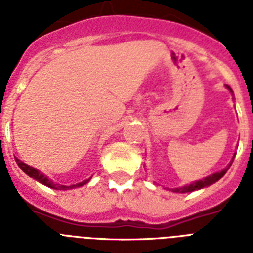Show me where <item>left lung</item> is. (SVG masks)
<instances>
[{"instance_id":"8db88e82","label":"left lung","mask_w":253,"mask_h":253,"mask_svg":"<svg viewBox=\"0 0 253 253\" xmlns=\"http://www.w3.org/2000/svg\"><path fill=\"white\" fill-rule=\"evenodd\" d=\"M226 87H227L228 90L231 91V94H234V91H232L231 87L227 86V85H226ZM235 155L236 154H234V156H232L231 163H230V164H228L226 168L222 169L220 172L212 173V174H210V176H208V177H205V178H202V180L193 181L192 184H186V185H184V186H180V188H174L172 192H174V193H190V192H194V190H200V189L206 188V186H210V185L215 184L216 181L220 180V178H222V177L226 174V172L228 170V168L231 167L232 162H234V158H235Z\"/></svg>"}]
</instances>
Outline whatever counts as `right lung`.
Returning a JSON list of instances; mask_svg holds the SVG:
<instances>
[{
  "instance_id": "add662e5",
  "label": "right lung",
  "mask_w": 253,
  "mask_h": 253,
  "mask_svg": "<svg viewBox=\"0 0 253 253\" xmlns=\"http://www.w3.org/2000/svg\"><path fill=\"white\" fill-rule=\"evenodd\" d=\"M15 162H17L18 167L23 170V172L27 174V176H30L31 178H34V180H37L38 182H41V184L45 185V186H48V188L51 189H56V190H68V189H75V188H80V186H83V185L87 184L89 181H90L91 177H89V178H86V180L81 181V182H79V184L76 185H69V186H67V185H60V184H55L52 180H49L48 177L44 176L43 173L41 172V170H38L37 168H34V167H30L27 166V164H25L23 162H21L19 159H15Z\"/></svg>"
}]
</instances>
